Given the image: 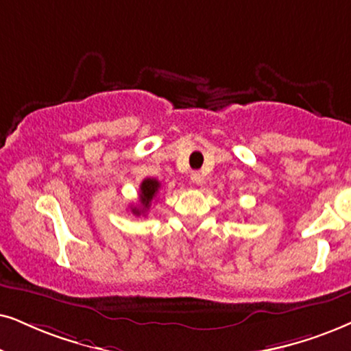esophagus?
Returning a JSON list of instances; mask_svg holds the SVG:
<instances>
[{
	"instance_id": "esophagus-1",
	"label": "esophagus",
	"mask_w": 351,
	"mask_h": 351,
	"mask_svg": "<svg viewBox=\"0 0 351 351\" xmlns=\"http://www.w3.org/2000/svg\"><path fill=\"white\" fill-rule=\"evenodd\" d=\"M191 180H193V183L201 186L204 183V175H202V173H199V171H193V175H191Z\"/></svg>"
}]
</instances>
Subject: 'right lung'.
I'll use <instances>...</instances> for the list:
<instances>
[{"instance_id": "right-lung-1", "label": "right lung", "mask_w": 351, "mask_h": 351, "mask_svg": "<svg viewBox=\"0 0 351 351\" xmlns=\"http://www.w3.org/2000/svg\"><path fill=\"white\" fill-rule=\"evenodd\" d=\"M160 191V181H157L155 178H145L143 183H141V189H139V202L141 207H131V212L134 215L139 217L141 214H145L147 208L150 207V204L155 199V196Z\"/></svg>"}]
</instances>
